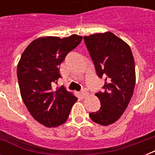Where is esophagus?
Returning <instances> with one entry per match:
<instances>
[{"label": "esophagus", "instance_id": "1", "mask_svg": "<svg viewBox=\"0 0 155 155\" xmlns=\"http://www.w3.org/2000/svg\"><path fill=\"white\" fill-rule=\"evenodd\" d=\"M80 96H81V97L84 98V97L87 95V92L85 89H83V90H81V91H80Z\"/></svg>", "mask_w": 155, "mask_h": 155}]
</instances>
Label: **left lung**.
<instances>
[{"instance_id": "1", "label": "left lung", "mask_w": 155, "mask_h": 155, "mask_svg": "<svg viewBox=\"0 0 155 155\" xmlns=\"http://www.w3.org/2000/svg\"><path fill=\"white\" fill-rule=\"evenodd\" d=\"M84 39L98 77L104 79V90L96 93L101 108L89 117L97 124L108 125L120 117L134 93V56L130 46L113 33L95 34Z\"/></svg>"}]
</instances>
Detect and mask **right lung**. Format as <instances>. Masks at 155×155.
Masks as SVG:
<instances>
[{
  "instance_id": "right-lung-1",
  "label": "right lung",
  "mask_w": 155,
  "mask_h": 155,
  "mask_svg": "<svg viewBox=\"0 0 155 155\" xmlns=\"http://www.w3.org/2000/svg\"><path fill=\"white\" fill-rule=\"evenodd\" d=\"M82 38L76 35L39 38L21 56L17 75L21 98L33 117L48 128L65 122L77 101L63 86L55 89L54 85L61 77L58 66Z\"/></svg>"
}]
</instances>
